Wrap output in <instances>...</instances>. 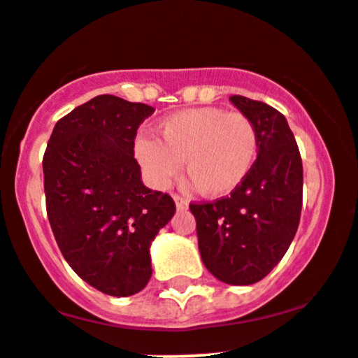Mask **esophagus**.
Segmentation results:
<instances>
[{
  "instance_id": "esophagus-1",
  "label": "esophagus",
  "mask_w": 358,
  "mask_h": 358,
  "mask_svg": "<svg viewBox=\"0 0 358 358\" xmlns=\"http://www.w3.org/2000/svg\"><path fill=\"white\" fill-rule=\"evenodd\" d=\"M175 203H176V209H178L180 212L182 210H187L188 209V202L183 197H180V195H175Z\"/></svg>"
}]
</instances>
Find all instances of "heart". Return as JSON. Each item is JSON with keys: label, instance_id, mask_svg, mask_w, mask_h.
Segmentation results:
<instances>
[{"label": "heart", "instance_id": "1", "mask_svg": "<svg viewBox=\"0 0 358 358\" xmlns=\"http://www.w3.org/2000/svg\"><path fill=\"white\" fill-rule=\"evenodd\" d=\"M158 136L141 134L134 155L148 180L166 188L185 159L190 185L226 197L246 180L258 155V132L248 115L219 107L173 112L159 120Z\"/></svg>", "mask_w": 358, "mask_h": 358}]
</instances>
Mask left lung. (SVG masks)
<instances>
[{"label":"left lung","instance_id":"8db88e82","mask_svg":"<svg viewBox=\"0 0 358 358\" xmlns=\"http://www.w3.org/2000/svg\"><path fill=\"white\" fill-rule=\"evenodd\" d=\"M258 132L253 170L229 197L190 203L203 265L221 282L250 285L289 250L302 209V161L287 120L263 101L233 95Z\"/></svg>","mask_w":358,"mask_h":358}]
</instances>
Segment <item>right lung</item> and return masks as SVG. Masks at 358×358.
Instances as JSON below:
<instances>
[{
    "mask_svg": "<svg viewBox=\"0 0 358 358\" xmlns=\"http://www.w3.org/2000/svg\"><path fill=\"white\" fill-rule=\"evenodd\" d=\"M155 108L100 95L57 120L42 166L59 250L100 292L127 297L151 278L149 246L175 214L173 199L141 182L137 129Z\"/></svg>",
    "mask_w": 358,
    "mask_h": 358,
    "instance_id": "obj_1",
    "label": "right lung"
}]
</instances>
